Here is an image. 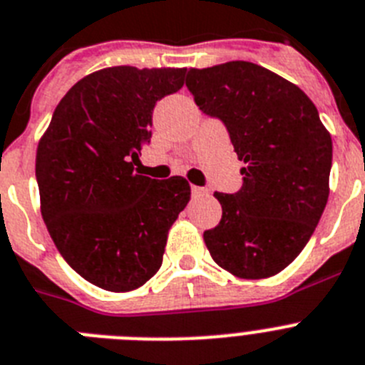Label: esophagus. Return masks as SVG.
I'll use <instances>...</instances> for the list:
<instances>
[{
  "mask_svg": "<svg viewBox=\"0 0 365 365\" xmlns=\"http://www.w3.org/2000/svg\"><path fill=\"white\" fill-rule=\"evenodd\" d=\"M208 190L207 188H201V186H192V195L194 197H201V195H207Z\"/></svg>",
  "mask_w": 365,
  "mask_h": 365,
  "instance_id": "obj_1",
  "label": "esophagus"
}]
</instances>
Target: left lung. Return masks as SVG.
<instances>
[{
  "instance_id": "8db88e82",
  "label": "left lung",
  "mask_w": 365,
  "mask_h": 365,
  "mask_svg": "<svg viewBox=\"0 0 365 365\" xmlns=\"http://www.w3.org/2000/svg\"><path fill=\"white\" fill-rule=\"evenodd\" d=\"M186 86L207 116L223 121L245 162L242 188L214 194L223 214L205 230V244L240 279L277 275L303 251L325 210L331 135L303 90L253 62L192 68Z\"/></svg>"
}]
</instances>
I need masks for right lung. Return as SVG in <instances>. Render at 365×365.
<instances>
[{
  "instance_id": "1",
  "label": "right lung",
  "mask_w": 365,
  "mask_h": 365,
  "mask_svg": "<svg viewBox=\"0 0 365 365\" xmlns=\"http://www.w3.org/2000/svg\"><path fill=\"white\" fill-rule=\"evenodd\" d=\"M186 68L93 71L61 99L36 149L42 217L85 280L129 292L160 269L168 230L190 201L182 177L157 180L135 164L153 108L185 85Z\"/></svg>"
}]
</instances>
